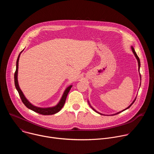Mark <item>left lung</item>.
Listing matches in <instances>:
<instances>
[{
    "mask_svg": "<svg viewBox=\"0 0 154 154\" xmlns=\"http://www.w3.org/2000/svg\"><path fill=\"white\" fill-rule=\"evenodd\" d=\"M131 50H132V52H133V53H134V54L135 55V57H136V58H137V61H138V70H139V71H140V58H139V57H138V55H137V53L135 52V49H134V47L133 46H131ZM140 80H141V75H140ZM140 85H141V83H140ZM136 99H137V97L134 99V100L133 101V102L131 103L127 108H125V109H124V110H122V111H121V112H123V111H124V110H125V109H128V108H130V106H131V105H132L134 103V102L135 101V100H136ZM88 103H89V104H90V102H89V101H88ZM90 106L92 108V109H93V110H94L95 112H96L97 113H99V114H100V115H102V114H101V113H99V112H97L95 109H94L91 106V105L90 104ZM121 112H118V113H115V114H114V115H117V114H118V113H121Z\"/></svg>",
    "mask_w": 154,
    "mask_h": 154,
    "instance_id": "left-lung-1",
    "label": "left lung"
}]
</instances>
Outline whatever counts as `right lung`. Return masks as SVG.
I'll list each match as a JSON object with an SVG mask.
<instances>
[{"mask_svg": "<svg viewBox=\"0 0 154 154\" xmlns=\"http://www.w3.org/2000/svg\"><path fill=\"white\" fill-rule=\"evenodd\" d=\"M24 51V50H23ZM21 51L20 53L19 54L17 61H16V71L14 73V85L16 86V88L17 90V91H18V93L19 94V96L22 100V102H23V103L30 109H32V111L38 113L39 114L41 115H54L55 114L57 113H58V112H60L61 110V109L63 108V106L64 105L66 99V97L68 96V93L69 92L71 87L72 85H70L68 87L66 88V89L65 90V91L63 93V94L60 99V100L59 101V102L57 103V105H56L54 106H52V107H48V108H41V107H38V106H36L33 105H32L25 97V96L24 95L23 91H21V90L20 89L19 84H18V80H17V72H18V65H19V57L20 55L21 54V52H23Z\"/></svg>", "mask_w": 154, "mask_h": 154, "instance_id": "add662e5", "label": "right lung"}]
</instances>
